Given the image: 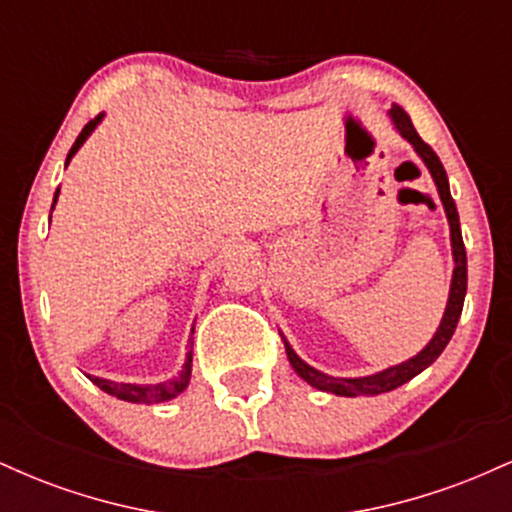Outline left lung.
<instances>
[{"instance_id":"8db88e82","label":"left lung","mask_w":512,"mask_h":512,"mask_svg":"<svg viewBox=\"0 0 512 512\" xmlns=\"http://www.w3.org/2000/svg\"><path fill=\"white\" fill-rule=\"evenodd\" d=\"M392 122H395L397 132L402 134L407 142L414 146V151L424 158L426 168L431 170L433 180H436L440 202H443L445 214H448V223H450V240H452V257H455V272H452V284H450V298H448V308H445L443 320H440L438 332L433 334L431 342L426 344L424 351H419L414 358L409 361L399 363V366H392L387 370H380V373L368 375V378H332V375L320 373L313 366L301 361L296 351L291 349L289 342H284L286 346V356H289L293 370L305 380L308 385L317 387L322 392H332V395H342V397H358V395H380V392H390L395 387L409 383L411 378L426 370L431 366L436 358L443 354V349L448 346L452 339V332H455L457 320L462 315V305H464V293H467V252H464V243H462V231H460V216H457V207L455 199L450 195V185H448V175H445L443 163L436 156V151L428 146L424 139L419 137L414 125H411L409 115L404 113L399 105H392L390 110Z\"/></svg>"}]
</instances>
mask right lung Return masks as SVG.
Returning a JSON list of instances; mask_svg holds the SVG:
<instances>
[{
	"mask_svg": "<svg viewBox=\"0 0 512 512\" xmlns=\"http://www.w3.org/2000/svg\"><path fill=\"white\" fill-rule=\"evenodd\" d=\"M103 120V113L93 117L88 125L81 129V134L76 137V142L72 146V151H69L67 156V163L72 161V156L79 151V146L86 142L88 134L96 129L98 122ZM57 195H60V190L55 192V202H57ZM55 202H52V207H55ZM190 346H192V339H190ZM190 375H192V351L187 354V361L185 366L178 375H175L173 380H166V383H158V385H129V383H113V380H105V378H96V375H88L91 378L93 385L101 387L103 392H108V395H113L117 399H125V402H134V404H156V402H168V399L178 397L182 390H185L187 383H190Z\"/></svg>",
	"mask_w": 512,
	"mask_h": 512,
	"instance_id": "add662e5",
	"label": "right lung"
}]
</instances>
